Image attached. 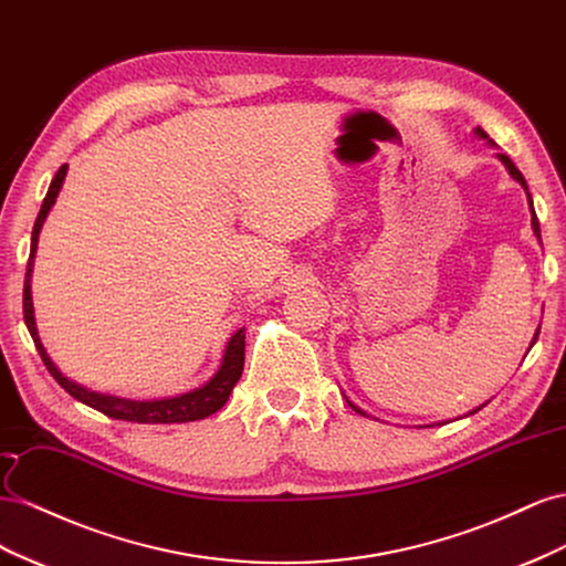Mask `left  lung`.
<instances>
[{"label":"left lung","mask_w":566,"mask_h":566,"mask_svg":"<svg viewBox=\"0 0 566 566\" xmlns=\"http://www.w3.org/2000/svg\"><path fill=\"white\" fill-rule=\"evenodd\" d=\"M474 135L479 137V139H486V144H489V147H495V142L493 139H489V135L486 133H483L481 130V127H474ZM497 156V160H500V164H503L505 166V170L510 172V177H512V180L514 182H520L522 185V189L526 191V199H528V211H531V228H534V234H536V239H538V244H541V224H538V218H536V211H534V199H531V193H528V185H526V180H524V175L520 172V170H516V166L512 164V160H510V156H505V154H495ZM538 332H541V327L536 329V334H534V338H531V344H528V350L531 348H534V344H536V338H538ZM526 350V353H528ZM524 358H526V355H524ZM344 398H346V402H348V406L355 410V412H360L363 417H369L363 408H358V406H355V402L344 394ZM489 402V400H486ZM486 402H483V406H479V408H474L470 415H474V412H479L481 408H486ZM467 417V415H464ZM429 427V424H427ZM433 427V424H431Z\"/></svg>","instance_id":"1"}]
</instances>
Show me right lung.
Segmentation results:
<instances>
[{
  "label": "right lung",
  "instance_id": "obj_1",
  "mask_svg": "<svg viewBox=\"0 0 566 566\" xmlns=\"http://www.w3.org/2000/svg\"><path fill=\"white\" fill-rule=\"evenodd\" d=\"M69 166H61L59 172L54 175V180L46 189V197L42 201V208L35 220V228H32V239H30V258H28V270H25V284H23V317H25V327L35 342V348L40 353L42 363L50 369V375L61 384V389H66L75 400L85 402V406L104 412L106 417L113 419H123V422H137V424H182V422H197V419H203L208 415L218 412L224 402H228L232 389L237 386L241 373H244V338L247 329L241 327L237 329L228 346H224L222 360L218 373L208 379L203 386L180 396H170V398H156V400H135V398H123V396H111L102 391H92L87 386L77 384L75 379L66 377L61 369L54 365V360L46 353L40 332H38V322H35V308H32V292H30V282H32V268H35V251H38V239L40 230L50 216L52 206L56 203L59 191L63 187V180H66Z\"/></svg>",
  "mask_w": 566,
  "mask_h": 566
}]
</instances>
